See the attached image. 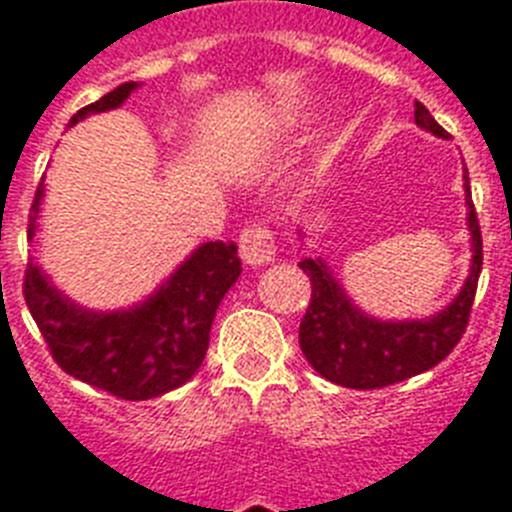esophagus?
Listing matches in <instances>:
<instances>
[{"label":"esophagus","instance_id":"34e87169","mask_svg":"<svg viewBox=\"0 0 512 512\" xmlns=\"http://www.w3.org/2000/svg\"><path fill=\"white\" fill-rule=\"evenodd\" d=\"M239 255L247 265H268L276 255V241L265 225H249L239 236Z\"/></svg>","mask_w":512,"mask_h":512}]
</instances>
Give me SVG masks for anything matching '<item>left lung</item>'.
Segmentation results:
<instances>
[{
  "label": "left lung",
  "mask_w": 512,
  "mask_h": 512,
  "mask_svg": "<svg viewBox=\"0 0 512 512\" xmlns=\"http://www.w3.org/2000/svg\"><path fill=\"white\" fill-rule=\"evenodd\" d=\"M414 122L422 130L438 138H449V132L430 116L420 100L414 103ZM465 204H468V228L473 239V263L460 295L446 305L444 311L420 321H380L366 316L350 303L321 257H305L300 268L311 279V303L300 321V348L308 364L337 382L342 388L374 390L409 380L414 374L428 372L441 364L454 345L465 335L476 297L484 244L476 207L470 199V180L465 172Z\"/></svg>",
  "instance_id": "obj_1"
}]
</instances>
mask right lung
<instances>
[{
  "mask_svg": "<svg viewBox=\"0 0 512 512\" xmlns=\"http://www.w3.org/2000/svg\"><path fill=\"white\" fill-rule=\"evenodd\" d=\"M138 82H124L71 116L119 108ZM44 177L36 188L28 239L36 231ZM241 260L233 241H207L185 260L154 295L127 311H87L66 297L34 263L26 265L23 297L42 332L55 364L124 401H146L180 388L201 366L209 348V329L225 292L236 284Z\"/></svg>",
  "mask_w": 512,
  "mask_h": 512,
  "instance_id": "right-lung-1",
  "label": "right lung"
}]
</instances>
